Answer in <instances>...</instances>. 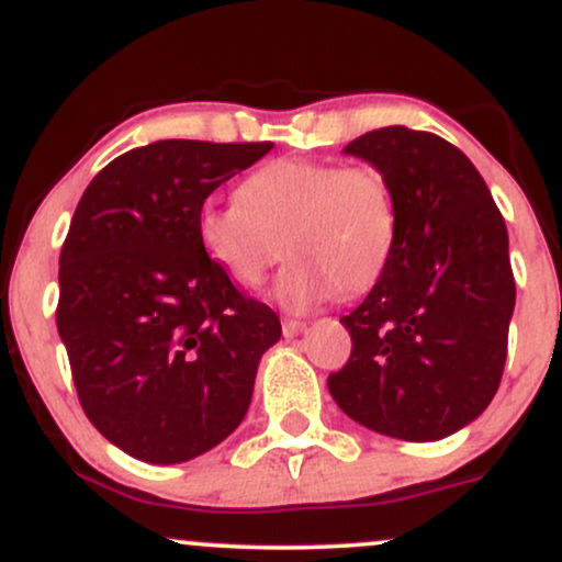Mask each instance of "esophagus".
Returning a JSON list of instances; mask_svg holds the SVG:
<instances>
[{"mask_svg": "<svg viewBox=\"0 0 562 562\" xmlns=\"http://www.w3.org/2000/svg\"><path fill=\"white\" fill-rule=\"evenodd\" d=\"M281 329H283V337H297V334L305 331V321L283 318L281 321Z\"/></svg>", "mask_w": 562, "mask_h": 562, "instance_id": "esophagus-1", "label": "esophagus"}]
</instances>
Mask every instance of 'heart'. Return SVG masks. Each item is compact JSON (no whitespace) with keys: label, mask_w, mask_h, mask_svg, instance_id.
Instances as JSON below:
<instances>
[{"label":"heart","mask_w":562,"mask_h":562,"mask_svg":"<svg viewBox=\"0 0 562 562\" xmlns=\"http://www.w3.org/2000/svg\"><path fill=\"white\" fill-rule=\"evenodd\" d=\"M196 233L206 257L244 289L292 257L276 297L307 311L382 281L398 247V201L371 164L276 159L241 180L236 201L201 206Z\"/></svg>","instance_id":"b5f03b06"}]
</instances>
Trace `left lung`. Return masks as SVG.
Here are the masks:
<instances>
[{
    "instance_id": "8db88e82",
    "label": "left lung",
    "mask_w": 562,
    "mask_h": 562,
    "mask_svg": "<svg viewBox=\"0 0 562 562\" xmlns=\"http://www.w3.org/2000/svg\"><path fill=\"white\" fill-rule=\"evenodd\" d=\"M348 154L387 175L398 247L350 315L352 350L329 374L348 417L401 440H440L481 417L507 361L515 276L507 225L477 169L432 132L356 137Z\"/></svg>"
}]
</instances>
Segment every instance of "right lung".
<instances>
[{"label":"right lung","mask_w":562,"mask_h":562,"mask_svg":"<svg viewBox=\"0 0 562 562\" xmlns=\"http://www.w3.org/2000/svg\"><path fill=\"white\" fill-rule=\"evenodd\" d=\"M273 143L159 140L105 164L60 249L55 321L87 419L150 464L214 449L241 425L281 321L201 249L217 186Z\"/></svg>","instance_id":"1"}]
</instances>
